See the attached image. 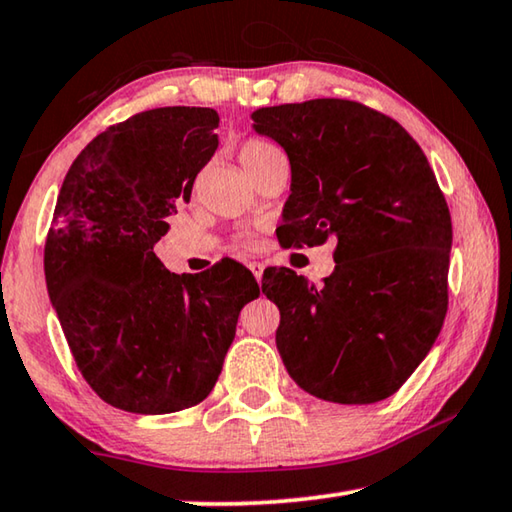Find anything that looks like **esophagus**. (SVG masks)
I'll use <instances>...</instances> for the list:
<instances>
[{
	"label": "esophagus",
	"mask_w": 512,
	"mask_h": 512,
	"mask_svg": "<svg viewBox=\"0 0 512 512\" xmlns=\"http://www.w3.org/2000/svg\"><path fill=\"white\" fill-rule=\"evenodd\" d=\"M250 266V271H253V275H255V280L257 282H262V275H264V266L259 264V262H253V264H248Z\"/></svg>",
	"instance_id": "1"
}]
</instances>
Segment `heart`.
Here are the masks:
<instances>
[{
    "mask_svg": "<svg viewBox=\"0 0 512 512\" xmlns=\"http://www.w3.org/2000/svg\"><path fill=\"white\" fill-rule=\"evenodd\" d=\"M282 151L277 146L268 144L264 140H248L239 151V160L244 164L248 173H255L259 167H264L266 162H271L273 158H280Z\"/></svg>",
    "mask_w": 512,
    "mask_h": 512,
    "instance_id": "b5f03b06",
    "label": "heart"
}]
</instances>
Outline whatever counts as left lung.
<instances>
[{"instance_id":"8db88e82","label":"left lung","mask_w":512,"mask_h":512,"mask_svg":"<svg viewBox=\"0 0 512 512\" xmlns=\"http://www.w3.org/2000/svg\"><path fill=\"white\" fill-rule=\"evenodd\" d=\"M253 128L291 164L277 239H336L334 273L320 287L289 268L264 273L284 368L325 402L386 400L427 357L447 314L452 216L427 155L395 119L345 99L259 108Z\"/></svg>"}]
</instances>
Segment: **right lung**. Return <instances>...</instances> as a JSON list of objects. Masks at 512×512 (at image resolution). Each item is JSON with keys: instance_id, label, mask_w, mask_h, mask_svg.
<instances>
[{"instance_id": "1", "label": "right lung", "mask_w": 512, "mask_h": 512, "mask_svg": "<svg viewBox=\"0 0 512 512\" xmlns=\"http://www.w3.org/2000/svg\"><path fill=\"white\" fill-rule=\"evenodd\" d=\"M212 108L133 115L94 137L60 187L45 244L51 305L103 402L162 415L203 402L259 284L237 262L171 273L153 253L219 146Z\"/></svg>"}]
</instances>
